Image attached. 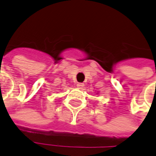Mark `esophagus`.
<instances>
[{"mask_svg": "<svg viewBox=\"0 0 156 156\" xmlns=\"http://www.w3.org/2000/svg\"><path fill=\"white\" fill-rule=\"evenodd\" d=\"M83 87H84V84L82 83H77V87L78 88V89H83Z\"/></svg>", "mask_w": 156, "mask_h": 156, "instance_id": "esophagus-1", "label": "esophagus"}]
</instances>
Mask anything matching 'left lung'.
<instances>
[{
    "mask_svg": "<svg viewBox=\"0 0 156 156\" xmlns=\"http://www.w3.org/2000/svg\"><path fill=\"white\" fill-rule=\"evenodd\" d=\"M97 94H98V93H97Z\"/></svg>",
    "mask_w": 156,
    "mask_h": 156,
    "instance_id": "obj_1",
    "label": "left lung"
}]
</instances>
